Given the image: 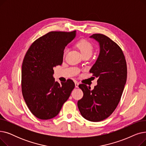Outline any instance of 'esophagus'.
Masks as SVG:
<instances>
[{"mask_svg": "<svg viewBox=\"0 0 146 146\" xmlns=\"http://www.w3.org/2000/svg\"><path fill=\"white\" fill-rule=\"evenodd\" d=\"M79 83L78 82H75V87L76 88H79Z\"/></svg>", "mask_w": 146, "mask_h": 146, "instance_id": "34e87169", "label": "esophagus"}]
</instances>
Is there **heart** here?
<instances>
[{
	"label": "heart",
	"mask_w": 146,
	"mask_h": 146,
	"mask_svg": "<svg viewBox=\"0 0 146 146\" xmlns=\"http://www.w3.org/2000/svg\"><path fill=\"white\" fill-rule=\"evenodd\" d=\"M77 45L78 48L80 50L82 56H85V55L91 56L92 54L94 47H93V45H92L89 41L85 40H82L79 41L77 43V45ZM67 51H68V49L66 48L64 51V56L66 54Z\"/></svg>",
	"instance_id": "heart-1"
}]
</instances>
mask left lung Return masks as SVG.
Instances as JSON below:
<instances>
[{
	"mask_svg": "<svg viewBox=\"0 0 146 146\" xmlns=\"http://www.w3.org/2000/svg\"><path fill=\"white\" fill-rule=\"evenodd\" d=\"M99 45V56L90 73L98 78L93 90L84 84L79 87L83 96L78 102L82 117L98 122L110 117L119 102L127 81V68L124 53L108 36L95 34L89 36Z\"/></svg>",
	"mask_w": 146,
	"mask_h": 146,
	"instance_id": "1",
	"label": "left lung"
}]
</instances>
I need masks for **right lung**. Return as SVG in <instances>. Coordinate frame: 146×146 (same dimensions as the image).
<instances>
[{
    "mask_svg": "<svg viewBox=\"0 0 146 146\" xmlns=\"http://www.w3.org/2000/svg\"><path fill=\"white\" fill-rule=\"evenodd\" d=\"M76 31H52L34 41L22 65V92L30 111L36 118L57 116L70 96L74 83L68 79L60 84L53 77V68L63 63L64 50Z\"/></svg>",
    "mask_w": 146,
    "mask_h": 146,
    "instance_id": "add662e5",
    "label": "right lung"
}]
</instances>
